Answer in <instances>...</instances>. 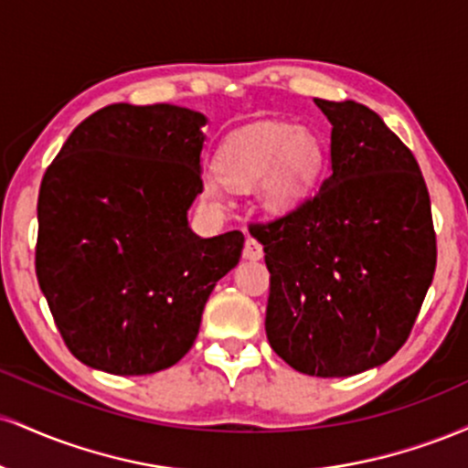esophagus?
<instances>
[{
  "mask_svg": "<svg viewBox=\"0 0 468 468\" xmlns=\"http://www.w3.org/2000/svg\"><path fill=\"white\" fill-rule=\"evenodd\" d=\"M264 257V246L260 244L255 238H246V244H244V260H250V261H257Z\"/></svg>",
  "mask_w": 468,
  "mask_h": 468,
  "instance_id": "obj_1",
  "label": "esophagus"
}]
</instances>
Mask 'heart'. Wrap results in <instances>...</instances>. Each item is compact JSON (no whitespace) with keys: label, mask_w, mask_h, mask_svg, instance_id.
Here are the masks:
<instances>
[{"label":"heart","mask_w":468,"mask_h":468,"mask_svg":"<svg viewBox=\"0 0 468 468\" xmlns=\"http://www.w3.org/2000/svg\"><path fill=\"white\" fill-rule=\"evenodd\" d=\"M324 144L310 130L288 122H255L224 138L216 152L218 178H204L202 197L222 204L227 186L252 189L260 185L266 211L286 216L313 196L324 174Z\"/></svg>","instance_id":"heart-1"}]
</instances>
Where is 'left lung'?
Segmentation results:
<instances>
[{
	"instance_id": "8db88e82",
	"label": "left lung",
	"mask_w": 468,
	"mask_h": 468,
	"mask_svg": "<svg viewBox=\"0 0 468 468\" xmlns=\"http://www.w3.org/2000/svg\"><path fill=\"white\" fill-rule=\"evenodd\" d=\"M314 103L332 125L330 176L250 235L271 271V347L297 372L341 378L407 341L436 272V233L420 166L383 118L354 101Z\"/></svg>"
}]
</instances>
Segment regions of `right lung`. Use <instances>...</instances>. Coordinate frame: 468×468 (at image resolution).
Returning <instances> with one entry per match:
<instances>
[{
    "mask_svg": "<svg viewBox=\"0 0 468 468\" xmlns=\"http://www.w3.org/2000/svg\"><path fill=\"white\" fill-rule=\"evenodd\" d=\"M207 116L116 103L68 136L41 180L37 279L68 350L88 367L143 376L191 350L216 283L238 266L239 230L189 227L202 193Z\"/></svg>",
    "mask_w": 468,
    "mask_h": 468,
    "instance_id": "obj_1",
    "label": "right lung"
}]
</instances>
